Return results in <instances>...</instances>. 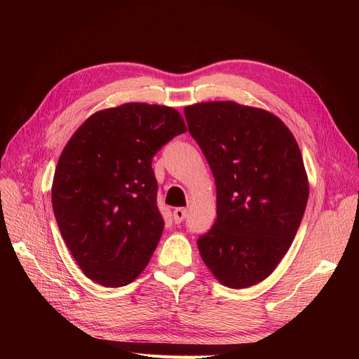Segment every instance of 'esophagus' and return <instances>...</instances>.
<instances>
[{
  "instance_id": "obj_1",
  "label": "esophagus",
  "mask_w": 359,
  "mask_h": 359,
  "mask_svg": "<svg viewBox=\"0 0 359 359\" xmlns=\"http://www.w3.org/2000/svg\"><path fill=\"white\" fill-rule=\"evenodd\" d=\"M172 215H173V222H175L177 224H180V223H182L184 219H186V217H187V210L177 208L175 211H173Z\"/></svg>"
}]
</instances>
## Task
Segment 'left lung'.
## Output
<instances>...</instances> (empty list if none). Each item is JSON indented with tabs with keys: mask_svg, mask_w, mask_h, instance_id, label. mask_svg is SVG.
Listing matches in <instances>:
<instances>
[{
	"mask_svg": "<svg viewBox=\"0 0 359 359\" xmlns=\"http://www.w3.org/2000/svg\"><path fill=\"white\" fill-rule=\"evenodd\" d=\"M189 132L212 170L217 220L198 240L222 285L265 280L297 235L309 201L299 147L280 118L235 102L184 107Z\"/></svg>",
	"mask_w": 359,
	"mask_h": 359,
	"instance_id": "left-lung-1",
	"label": "left lung"
}]
</instances>
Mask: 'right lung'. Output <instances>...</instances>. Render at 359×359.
I'll return each mask as SVG.
<instances>
[{
  "mask_svg": "<svg viewBox=\"0 0 359 359\" xmlns=\"http://www.w3.org/2000/svg\"><path fill=\"white\" fill-rule=\"evenodd\" d=\"M184 132L173 107L126 103L91 115L62 149L53 214L76 264L95 283L126 286L149 262L165 227L151 163Z\"/></svg>",
  "mask_w": 359,
  "mask_h": 359,
  "instance_id": "add662e5",
  "label": "right lung"
}]
</instances>
